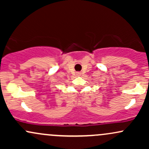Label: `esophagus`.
<instances>
[{
	"label": "esophagus",
	"instance_id": "1",
	"mask_svg": "<svg viewBox=\"0 0 149 149\" xmlns=\"http://www.w3.org/2000/svg\"><path fill=\"white\" fill-rule=\"evenodd\" d=\"M76 75H77V76H80V75H81V73H80V72H77V73H76Z\"/></svg>",
	"mask_w": 149,
	"mask_h": 149
}]
</instances>
